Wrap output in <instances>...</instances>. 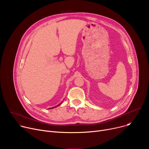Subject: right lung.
Returning <instances> with one entry per match:
<instances>
[{
    "label": "right lung",
    "mask_w": 149,
    "mask_h": 149,
    "mask_svg": "<svg viewBox=\"0 0 149 149\" xmlns=\"http://www.w3.org/2000/svg\"><path fill=\"white\" fill-rule=\"evenodd\" d=\"M63 102H61V103H60V104H58V105H57V106H56V107H53V108H50V109H52V108H56V107H58V106H59V105H60V104H61V103H63Z\"/></svg>",
    "instance_id": "right-lung-1"
}]
</instances>
